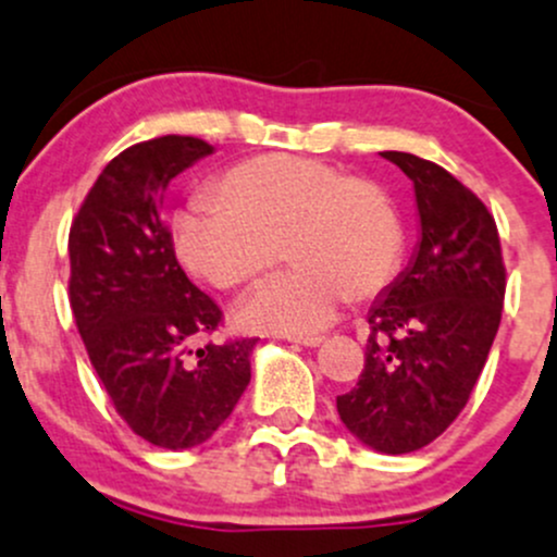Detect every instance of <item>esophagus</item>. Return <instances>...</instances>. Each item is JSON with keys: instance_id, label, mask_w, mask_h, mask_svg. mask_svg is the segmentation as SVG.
<instances>
[{"instance_id": "esophagus-1", "label": "esophagus", "mask_w": 557, "mask_h": 557, "mask_svg": "<svg viewBox=\"0 0 557 557\" xmlns=\"http://www.w3.org/2000/svg\"><path fill=\"white\" fill-rule=\"evenodd\" d=\"M288 342L301 344V347H320L323 336H288Z\"/></svg>"}]
</instances>
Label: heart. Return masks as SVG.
I'll return each instance as SVG.
<instances>
[{
  "instance_id": "b5f03b06",
  "label": "heart",
  "mask_w": 557,
  "mask_h": 557,
  "mask_svg": "<svg viewBox=\"0 0 557 557\" xmlns=\"http://www.w3.org/2000/svg\"><path fill=\"white\" fill-rule=\"evenodd\" d=\"M215 191L175 215V250L191 272L237 290L280 261L283 243L296 263L245 304L250 327L320 331L349 296L382 294L400 269V215L373 181L312 157L267 154L234 165Z\"/></svg>"
}]
</instances>
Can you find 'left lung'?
Segmentation results:
<instances>
[{
  "instance_id": "left-lung-1",
  "label": "left lung",
  "mask_w": 557,
  "mask_h": 557,
  "mask_svg": "<svg viewBox=\"0 0 557 557\" xmlns=\"http://www.w3.org/2000/svg\"><path fill=\"white\" fill-rule=\"evenodd\" d=\"M417 191L421 239L411 267L368 314L355 389L336 397L344 426L382 454H411L454 424L499 331L507 269L475 191L406 151H382Z\"/></svg>"
}]
</instances>
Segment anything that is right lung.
Instances as JSON below:
<instances>
[{"mask_svg":"<svg viewBox=\"0 0 557 557\" xmlns=\"http://www.w3.org/2000/svg\"><path fill=\"white\" fill-rule=\"evenodd\" d=\"M213 146L140 140L103 168L69 232V304L87 357L125 424L157 448L213 437L250 382L256 338L208 342L224 312L175 259L162 221L168 184Z\"/></svg>","mask_w":557,"mask_h":557,"instance_id":"right-lung-1","label":"right lung"}]
</instances>
